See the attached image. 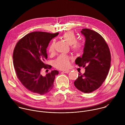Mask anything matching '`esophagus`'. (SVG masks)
Here are the masks:
<instances>
[{"label": "esophagus", "instance_id": "1", "mask_svg": "<svg viewBox=\"0 0 125 125\" xmlns=\"http://www.w3.org/2000/svg\"><path fill=\"white\" fill-rule=\"evenodd\" d=\"M69 72H70V71H69V70H64V71H63V73H66V74H67V73H69Z\"/></svg>", "mask_w": 125, "mask_h": 125}]
</instances>
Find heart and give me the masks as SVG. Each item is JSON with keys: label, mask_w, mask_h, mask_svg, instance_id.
<instances>
[{"label": "heart", "mask_w": 125, "mask_h": 125, "mask_svg": "<svg viewBox=\"0 0 125 125\" xmlns=\"http://www.w3.org/2000/svg\"><path fill=\"white\" fill-rule=\"evenodd\" d=\"M62 38L69 44L70 45L71 49L75 53H81L84 49V44L83 42L77 41V39L74 32L72 31H68L64 33L62 35ZM55 42L53 40L49 44L48 47V51L50 54L54 52ZM71 58L66 55H60L54 61L55 67L60 70H65L68 68Z\"/></svg>", "instance_id": "obj_1"}]
</instances>
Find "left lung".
<instances>
[{"label":"left lung","instance_id":"obj_1","mask_svg":"<svg viewBox=\"0 0 125 125\" xmlns=\"http://www.w3.org/2000/svg\"><path fill=\"white\" fill-rule=\"evenodd\" d=\"M85 38L82 57H78L75 63L85 68V72L80 73L74 85L84 93H91L98 89L107 76L111 64V54L108 44L96 31L83 29L81 31Z\"/></svg>","mask_w":125,"mask_h":125}]
</instances>
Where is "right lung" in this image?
I'll return each mask as SVG.
<instances>
[{
	"label": "right lung",
	"instance_id": "right-lung-1",
	"mask_svg": "<svg viewBox=\"0 0 125 125\" xmlns=\"http://www.w3.org/2000/svg\"><path fill=\"white\" fill-rule=\"evenodd\" d=\"M59 34L44 31L30 32L17 43L13 54V65L17 78L31 92L43 95L49 92L54 86L58 71L42 75V69H50L45 63L46 48L50 41Z\"/></svg>",
	"mask_w": 125,
	"mask_h": 125
}]
</instances>
